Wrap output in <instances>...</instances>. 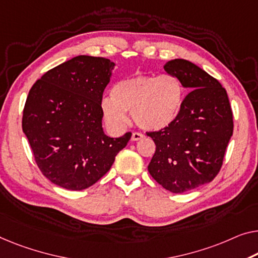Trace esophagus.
I'll return each mask as SVG.
<instances>
[{"label": "esophagus", "mask_w": 258, "mask_h": 258, "mask_svg": "<svg viewBox=\"0 0 258 258\" xmlns=\"http://www.w3.org/2000/svg\"><path fill=\"white\" fill-rule=\"evenodd\" d=\"M142 138H144V134H142V133L133 132L132 133V137H131V140H132V141H138V140L142 139Z\"/></svg>", "instance_id": "1"}]
</instances>
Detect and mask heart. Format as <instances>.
<instances>
[{
    "label": "heart",
    "instance_id": "heart-1",
    "mask_svg": "<svg viewBox=\"0 0 258 258\" xmlns=\"http://www.w3.org/2000/svg\"><path fill=\"white\" fill-rule=\"evenodd\" d=\"M183 99V88L172 75H136L114 84L112 96L102 99V111L111 127L122 128L131 110L139 127L156 131L174 120Z\"/></svg>",
    "mask_w": 258,
    "mask_h": 258
}]
</instances>
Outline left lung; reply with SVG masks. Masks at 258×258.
Masks as SVG:
<instances>
[{"mask_svg":"<svg viewBox=\"0 0 258 258\" xmlns=\"http://www.w3.org/2000/svg\"><path fill=\"white\" fill-rule=\"evenodd\" d=\"M163 68L191 91L167 127L147 133L156 145L148 171L166 190L183 194L218 175L233 136V113L225 88L197 64L175 59Z\"/></svg>","mask_w":258,"mask_h":258,"instance_id":"8db88e82","label":"left lung"}]
</instances>
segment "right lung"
<instances>
[{
  "label": "right lung",
  "mask_w": 258,
  "mask_h": 258,
  "mask_svg": "<svg viewBox=\"0 0 258 258\" xmlns=\"http://www.w3.org/2000/svg\"><path fill=\"white\" fill-rule=\"evenodd\" d=\"M114 62L79 55L46 72L33 84L22 127L46 178L80 191L101 179L132 133L110 138L102 127V98Z\"/></svg>",
  "instance_id": "obj_1"
}]
</instances>
